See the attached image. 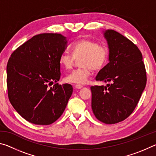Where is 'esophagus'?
<instances>
[{
	"label": "esophagus",
	"mask_w": 156,
	"mask_h": 156,
	"mask_svg": "<svg viewBox=\"0 0 156 156\" xmlns=\"http://www.w3.org/2000/svg\"><path fill=\"white\" fill-rule=\"evenodd\" d=\"M73 87H74L76 89H80L81 88H83V86L80 85V84H74V85H73Z\"/></svg>",
	"instance_id": "34e87169"
}]
</instances>
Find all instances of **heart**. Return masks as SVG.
<instances>
[{"label": "heart", "mask_w": 156, "mask_h": 156, "mask_svg": "<svg viewBox=\"0 0 156 156\" xmlns=\"http://www.w3.org/2000/svg\"><path fill=\"white\" fill-rule=\"evenodd\" d=\"M72 55L62 53L59 57V64L65 69H70L74 64L75 59H79L80 67L73 70L65 78L69 83L84 84L87 83L92 69L99 70L107 64L109 58V49L98 42L83 39L72 46Z\"/></svg>", "instance_id": "obj_1"}]
</instances>
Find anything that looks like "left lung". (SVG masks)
I'll return each instance as SVG.
<instances>
[{
	"label": "left lung",
	"mask_w": 156,
	"mask_h": 156,
	"mask_svg": "<svg viewBox=\"0 0 156 156\" xmlns=\"http://www.w3.org/2000/svg\"><path fill=\"white\" fill-rule=\"evenodd\" d=\"M103 34L109 62L96 80L111 84L91 87V109L98 120L110 125L125 120L133 112L146 86L147 74L135 44L114 30H105Z\"/></svg>",
	"instance_id": "left-lung-1"
}]
</instances>
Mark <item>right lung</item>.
Masks as SVG:
<instances>
[{
	"mask_svg": "<svg viewBox=\"0 0 156 156\" xmlns=\"http://www.w3.org/2000/svg\"><path fill=\"white\" fill-rule=\"evenodd\" d=\"M68 41L60 34H41L12 53L7 65L8 97L15 110L28 122L48 125L61 116L73 92L60 78L59 57ZM56 84L49 88L48 85Z\"/></svg>",
	"mask_w": 156,
	"mask_h": 156,
	"instance_id": "obj_1",
	"label": "right lung"
}]
</instances>
